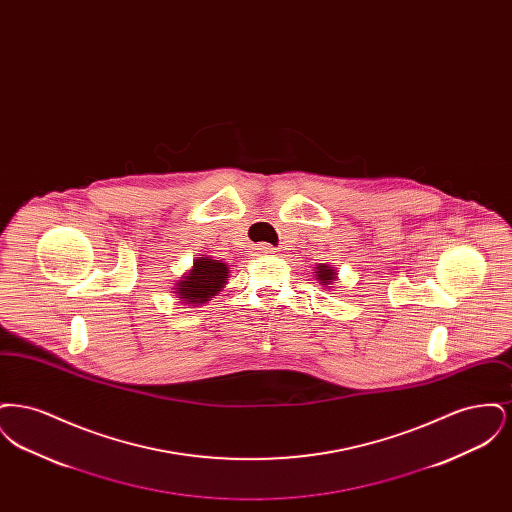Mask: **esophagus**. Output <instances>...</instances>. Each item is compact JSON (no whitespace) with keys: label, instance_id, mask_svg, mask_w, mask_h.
Here are the masks:
<instances>
[{"label":"esophagus","instance_id":"obj_1","mask_svg":"<svg viewBox=\"0 0 512 512\" xmlns=\"http://www.w3.org/2000/svg\"><path fill=\"white\" fill-rule=\"evenodd\" d=\"M257 253H261V255H272V253H276V251H274L272 245L263 244L257 247Z\"/></svg>","mask_w":512,"mask_h":512}]
</instances>
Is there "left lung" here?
I'll return each instance as SVG.
<instances>
[{"label":"left lung","mask_w":512,"mask_h":512,"mask_svg":"<svg viewBox=\"0 0 512 512\" xmlns=\"http://www.w3.org/2000/svg\"><path fill=\"white\" fill-rule=\"evenodd\" d=\"M315 270H317V272H315V278H317L318 284H320L322 288L332 290V284L338 280V270H336V267H332V265H324V263H318Z\"/></svg>","instance_id":"left-lung-1"}]
</instances>
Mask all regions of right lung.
<instances>
[{"label":"right lung","instance_id":"obj_1","mask_svg":"<svg viewBox=\"0 0 512 512\" xmlns=\"http://www.w3.org/2000/svg\"><path fill=\"white\" fill-rule=\"evenodd\" d=\"M230 276V267L211 257H197L190 268L172 288L178 299L186 305H203L211 301L213 295L222 292Z\"/></svg>","mask_w":512,"mask_h":512}]
</instances>
